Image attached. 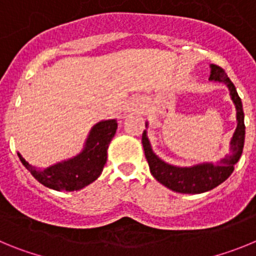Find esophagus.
Segmentation results:
<instances>
[{"instance_id": "esophagus-1", "label": "esophagus", "mask_w": 256, "mask_h": 256, "mask_svg": "<svg viewBox=\"0 0 256 256\" xmlns=\"http://www.w3.org/2000/svg\"><path fill=\"white\" fill-rule=\"evenodd\" d=\"M128 110H130V112H140V110H141V105H140L137 101H133V102H130V106H128Z\"/></svg>"}]
</instances>
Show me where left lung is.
<instances>
[{
	"mask_svg": "<svg viewBox=\"0 0 256 256\" xmlns=\"http://www.w3.org/2000/svg\"><path fill=\"white\" fill-rule=\"evenodd\" d=\"M209 80L222 82L227 84L230 90V98L236 106L237 128L234 130L230 144V154L219 160L216 164L212 162H202L194 166H174L162 162L159 156L151 148L150 141L148 138L146 130L142 133V144H144V156L150 166V172L155 180L168 187L169 190L180 194H202L216 188L220 183L224 182L230 177L234 169V164L240 160L245 144V123H244L242 102L236 91V87L227 73L218 65H210ZM148 126V124H146Z\"/></svg>",
	"mask_w": 256,
	"mask_h": 256,
	"instance_id": "obj_1",
	"label": "left lung"
}]
</instances>
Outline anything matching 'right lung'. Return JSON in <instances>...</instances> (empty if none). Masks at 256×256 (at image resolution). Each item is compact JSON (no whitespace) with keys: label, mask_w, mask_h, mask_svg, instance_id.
Here are the masks:
<instances>
[{"label":"right lung","mask_w":256,"mask_h":256,"mask_svg":"<svg viewBox=\"0 0 256 256\" xmlns=\"http://www.w3.org/2000/svg\"><path fill=\"white\" fill-rule=\"evenodd\" d=\"M115 119L98 122L91 130L84 148L72 159L64 160L46 169H37L18 152L20 162L40 183L56 191H76L100 177L108 159V148L116 132Z\"/></svg>","instance_id":"add662e5"}]
</instances>
